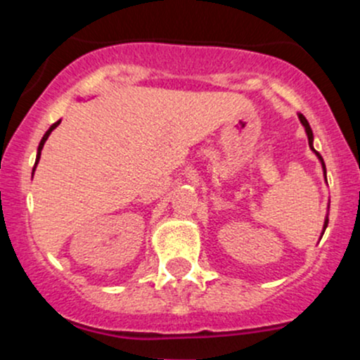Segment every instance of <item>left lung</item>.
<instances>
[{"label":"left lung","mask_w":360,"mask_h":360,"mask_svg":"<svg viewBox=\"0 0 360 360\" xmlns=\"http://www.w3.org/2000/svg\"><path fill=\"white\" fill-rule=\"evenodd\" d=\"M300 122L303 123L304 130H307V136H308V144H310V148H311V150H314V134H311L310 123L307 122V118H304L303 115H300ZM314 151H315V150H314ZM315 155H317L319 160H321V162H322V169H324V176H326V165H324V160H322L321 153H319V151H315ZM328 223H329V219H328V217H326V221H324V230H322V231H326V228H328Z\"/></svg>","instance_id":"8db88e82"}]
</instances>
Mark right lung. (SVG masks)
Masks as SVG:
<instances>
[{
	"instance_id": "add662e5",
	"label": "right lung",
	"mask_w": 360,
	"mask_h": 360,
	"mask_svg": "<svg viewBox=\"0 0 360 360\" xmlns=\"http://www.w3.org/2000/svg\"><path fill=\"white\" fill-rule=\"evenodd\" d=\"M59 123H60V120H59V122H56V123H53V125H52V127H50V129H49V130H46V132H45V136H43V139H41V141H39V146H38V155H36V163H34V167H36V165H38V162H39V155H41V150H43V144H45V141H46V139H49V136H50V134H52V130H53V129H56V127H57V125H59ZM32 172H34V170H32Z\"/></svg>"
}]
</instances>
